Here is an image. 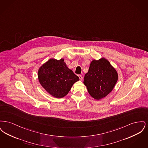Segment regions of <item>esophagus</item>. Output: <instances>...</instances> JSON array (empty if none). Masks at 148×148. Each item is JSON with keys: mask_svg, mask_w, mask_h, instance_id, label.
<instances>
[{"mask_svg": "<svg viewBox=\"0 0 148 148\" xmlns=\"http://www.w3.org/2000/svg\"><path fill=\"white\" fill-rule=\"evenodd\" d=\"M78 76H79V79H80V80H83V77H82V75H79Z\"/></svg>", "mask_w": 148, "mask_h": 148, "instance_id": "obj_1", "label": "esophagus"}]
</instances>
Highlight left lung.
<instances>
[{
	"label": "left lung",
	"mask_w": 148,
	"mask_h": 148,
	"mask_svg": "<svg viewBox=\"0 0 148 148\" xmlns=\"http://www.w3.org/2000/svg\"><path fill=\"white\" fill-rule=\"evenodd\" d=\"M118 78L117 71L103 58L91 62L88 72L85 75L84 84L92 97L100 100L112 91Z\"/></svg>",
	"instance_id": "obj_1"
}]
</instances>
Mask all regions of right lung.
I'll list each match as a JSON object with an SVG mask.
<instances>
[{
    "instance_id": "add662e5",
    "label": "right lung",
    "mask_w": 148,
    "mask_h": 148,
    "mask_svg": "<svg viewBox=\"0 0 148 148\" xmlns=\"http://www.w3.org/2000/svg\"><path fill=\"white\" fill-rule=\"evenodd\" d=\"M63 59H50L38 71L39 81L42 87L52 96L62 98L65 97L74 83L79 80L69 69Z\"/></svg>"
}]
</instances>
